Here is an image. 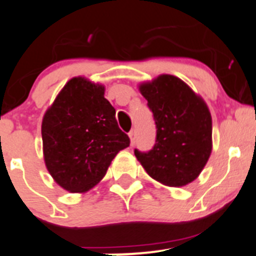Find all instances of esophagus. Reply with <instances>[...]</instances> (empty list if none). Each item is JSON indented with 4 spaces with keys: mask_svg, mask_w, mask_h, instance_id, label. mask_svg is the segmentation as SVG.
<instances>
[{
    "mask_svg": "<svg viewBox=\"0 0 256 256\" xmlns=\"http://www.w3.org/2000/svg\"><path fill=\"white\" fill-rule=\"evenodd\" d=\"M128 136H129V138H130V143H132V146H133V144L136 143V129H132V130L129 132V133H128Z\"/></svg>",
    "mask_w": 256,
    "mask_h": 256,
    "instance_id": "34e87169",
    "label": "esophagus"
}]
</instances>
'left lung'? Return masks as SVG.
I'll list each match as a JSON object with an SVG mask.
<instances>
[{
	"mask_svg": "<svg viewBox=\"0 0 256 256\" xmlns=\"http://www.w3.org/2000/svg\"><path fill=\"white\" fill-rule=\"evenodd\" d=\"M156 123V143L134 149L146 173L169 186H183L203 170L212 152V116L200 97L179 78L163 74L139 87Z\"/></svg>",
	"mask_w": 256,
	"mask_h": 256,
	"instance_id": "1",
	"label": "left lung"
}]
</instances>
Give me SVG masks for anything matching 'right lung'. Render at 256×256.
<instances>
[{"mask_svg": "<svg viewBox=\"0 0 256 256\" xmlns=\"http://www.w3.org/2000/svg\"><path fill=\"white\" fill-rule=\"evenodd\" d=\"M46 166L63 189L82 193L107 173L130 139L120 130L104 87L82 77L68 80L42 122Z\"/></svg>", "mask_w": 256, "mask_h": 256, "instance_id": "1", "label": "right lung"}]
</instances>
